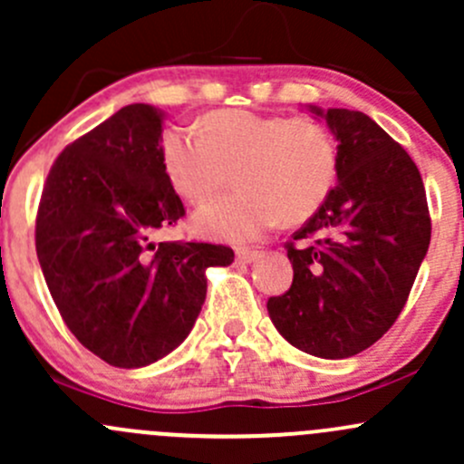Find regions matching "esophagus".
Here are the masks:
<instances>
[{
	"instance_id": "1",
	"label": "esophagus",
	"mask_w": 464,
	"mask_h": 464,
	"mask_svg": "<svg viewBox=\"0 0 464 464\" xmlns=\"http://www.w3.org/2000/svg\"><path fill=\"white\" fill-rule=\"evenodd\" d=\"M258 258L256 250H237V261L238 263H252Z\"/></svg>"
}]
</instances>
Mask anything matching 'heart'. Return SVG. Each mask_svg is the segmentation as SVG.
Returning <instances> with one entry per match:
<instances>
[{"label": "heart", "instance_id": "obj_1", "mask_svg": "<svg viewBox=\"0 0 464 464\" xmlns=\"http://www.w3.org/2000/svg\"><path fill=\"white\" fill-rule=\"evenodd\" d=\"M198 131L168 128L161 166L190 203L221 192L234 172L238 190L192 217L194 230L208 238L246 243L263 237L278 218L287 226L307 221L336 183V141L316 119L218 111L201 119Z\"/></svg>", "mask_w": 464, "mask_h": 464}]
</instances>
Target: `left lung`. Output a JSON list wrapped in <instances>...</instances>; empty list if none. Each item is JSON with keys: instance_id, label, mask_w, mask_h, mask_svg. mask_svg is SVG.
Segmentation results:
<instances>
[{"instance_id": "obj_1", "label": "left lung", "mask_w": 464, "mask_h": 464, "mask_svg": "<svg viewBox=\"0 0 464 464\" xmlns=\"http://www.w3.org/2000/svg\"><path fill=\"white\" fill-rule=\"evenodd\" d=\"M338 150L336 188L287 243L292 287L267 301L278 334L318 358L373 345L405 307L430 250L425 186L411 157L365 112L307 106Z\"/></svg>"}]
</instances>
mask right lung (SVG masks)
<instances>
[{"label":"right lung","instance_id":"add662e5","mask_svg":"<svg viewBox=\"0 0 464 464\" xmlns=\"http://www.w3.org/2000/svg\"><path fill=\"white\" fill-rule=\"evenodd\" d=\"M163 117L130 103L71 143L48 172L34 227L63 323L123 370L177 350L206 301V270L234 261L226 246L152 241L186 214L161 166Z\"/></svg>","mask_w":464,"mask_h":464}]
</instances>
